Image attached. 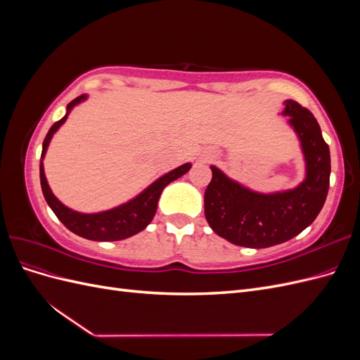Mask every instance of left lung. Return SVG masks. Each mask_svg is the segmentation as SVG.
Instances as JSON below:
<instances>
[{"instance_id": "1", "label": "left lung", "mask_w": 360, "mask_h": 360, "mask_svg": "<svg viewBox=\"0 0 360 360\" xmlns=\"http://www.w3.org/2000/svg\"><path fill=\"white\" fill-rule=\"evenodd\" d=\"M281 115L296 134L304 160V179L296 188L258 192L212 165L204 213L212 230L237 246L269 248L284 243L309 226L329 191L330 151L315 117L291 99Z\"/></svg>"}]
</instances>
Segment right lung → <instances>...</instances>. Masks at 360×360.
I'll return each instance as SVG.
<instances>
[{"label": "right lung", "mask_w": 360, "mask_h": 360, "mask_svg": "<svg viewBox=\"0 0 360 360\" xmlns=\"http://www.w3.org/2000/svg\"><path fill=\"white\" fill-rule=\"evenodd\" d=\"M89 99V96L82 94L76 97L66 108V115H64L60 122L53 123L49 129V132L43 141L41 147V160H40V184H41V192L43 197H45L51 210L56 213V216L63 222V225L75 233L76 236H81L84 238H89V240L96 242H115V240H123V238L132 237L143 231L147 228V225L153 221V217L158 210V201L160 198L162 191L165 189L168 184L174 180L180 179L181 176L186 174L192 163H183V165L177 167L167 174H163L158 180H155L151 184L138 193L136 197L129 200L123 204H120L114 209L97 212V213H82L76 212L70 207L64 205L56 195L52 193L46 176H45V167H43V159L48 151L49 143L53 136V134L66 123L69 114L75 106L85 102Z\"/></svg>", "instance_id": "obj_1"}]
</instances>
